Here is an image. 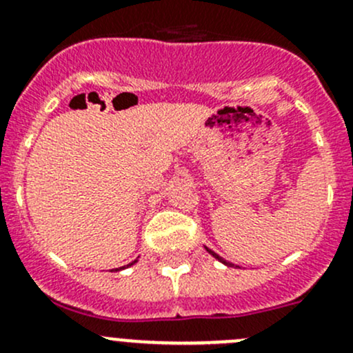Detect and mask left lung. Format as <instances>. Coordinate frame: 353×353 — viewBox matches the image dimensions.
<instances>
[{
    "instance_id": "left-lung-1",
    "label": "left lung",
    "mask_w": 353,
    "mask_h": 353,
    "mask_svg": "<svg viewBox=\"0 0 353 353\" xmlns=\"http://www.w3.org/2000/svg\"><path fill=\"white\" fill-rule=\"evenodd\" d=\"M206 250H208V252H210V254H211V255H213V257H214V259H216V261H220V262H221V264H225V265H228V267H233V264H230V262H226V261H225V259H221V257H220V255H218V254H214V252H213V250H210V248H208V247H206Z\"/></svg>"
}]
</instances>
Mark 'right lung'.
<instances>
[{"label":"right lung","instance_id":"right-lung-1","mask_svg":"<svg viewBox=\"0 0 353 353\" xmlns=\"http://www.w3.org/2000/svg\"><path fill=\"white\" fill-rule=\"evenodd\" d=\"M135 262H137V261H133V262H132V264H128L127 267H130V265H133V264H135ZM121 269H125V267H120V269H113V270H121Z\"/></svg>","mask_w":353,"mask_h":353}]
</instances>
